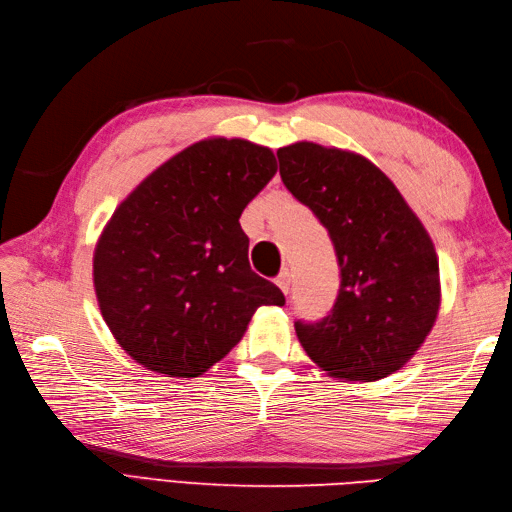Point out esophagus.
Wrapping results in <instances>:
<instances>
[{
    "instance_id": "obj_1",
    "label": "esophagus",
    "mask_w": 512,
    "mask_h": 512,
    "mask_svg": "<svg viewBox=\"0 0 512 512\" xmlns=\"http://www.w3.org/2000/svg\"><path fill=\"white\" fill-rule=\"evenodd\" d=\"M275 281H277V286L281 288V292H284V295H288V292H290V281H292L288 270H281Z\"/></svg>"
}]
</instances>
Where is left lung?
<instances>
[{
	"label": "left lung",
	"instance_id": "8db88e82",
	"mask_svg": "<svg viewBox=\"0 0 512 512\" xmlns=\"http://www.w3.org/2000/svg\"><path fill=\"white\" fill-rule=\"evenodd\" d=\"M277 158L281 182L325 226L341 270L328 317L295 321L303 350L336 378L389 376L427 339L438 314L440 268L427 231L363 156L295 143Z\"/></svg>",
	"mask_w": 512,
	"mask_h": 512
}]
</instances>
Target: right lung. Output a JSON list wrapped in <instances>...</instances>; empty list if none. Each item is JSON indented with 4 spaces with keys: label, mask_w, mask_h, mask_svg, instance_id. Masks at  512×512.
Listing matches in <instances>:
<instances>
[{
    "label": "right lung",
    "mask_w": 512,
    "mask_h": 512,
    "mask_svg": "<svg viewBox=\"0 0 512 512\" xmlns=\"http://www.w3.org/2000/svg\"><path fill=\"white\" fill-rule=\"evenodd\" d=\"M275 173L268 147L202 140L114 211L94 253V288L107 328L136 363L200 376L239 343L259 306H284V292L250 270L239 226Z\"/></svg>",
    "instance_id": "right-lung-1"
}]
</instances>
